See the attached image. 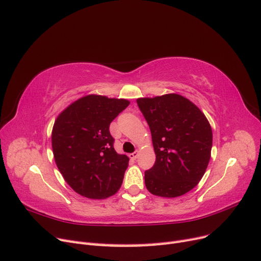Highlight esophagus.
<instances>
[{
    "mask_svg": "<svg viewBox=\"0 0 261 261\" xmlns=\"http://www.w3.org/2000/svg\"><path fill=\"white\" fill-rule=\"evenodd\" d=\"M138 154H139V152H138V151H135V152H133V153H129L128 156L132 160H136L137 158H138Z\"/></svg>",
    "mask_w": 261,
    "mask_h": 261,
    "instance_id": "1",
    "label": "esophagus"
}]
</instances>
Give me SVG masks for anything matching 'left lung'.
Listing matches in <instances>:
<instances>
[{
  "instance_id": "8db88e82",
  "label": "left lung",
  "mask_w": 261,
  "mask_h": 261,
  "mask_svg": "<svg viewBox=\"0 0 261 261\" xmlns=\"http://www.w3.org/2000/svg\"><path fill=\"white\" fill-rule=\"evenodd\" d=\"M137 105L151 132L155 152L153 167L145 172L147 189L168 198L192 191L211 155L212 130L207 117L176 93L139 98Z\"/></svg>"
}]
</instances>
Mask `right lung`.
Returning <instances> with one entry per match:
<instances>
[{"instance_id":"obj_1","label":"right lung","mask_w":261,"mask_h":261,"mask_svg":"<svg viewBox=\"0 0 261 261\" xmlns=\"http://www.w3.org/2000/svg\"><path fill=\"white\" fill-rule=\"evenodd\" d=\"M128 105L125 99L89 94L73 102L55 120L54 160L77 194L105 199L120 189L129 159L114 150L110 124Z\"/></svg>"}]
</instances>
